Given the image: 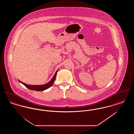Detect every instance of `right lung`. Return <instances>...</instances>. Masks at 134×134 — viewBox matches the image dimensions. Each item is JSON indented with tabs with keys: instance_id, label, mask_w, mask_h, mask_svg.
<instances>
[{
	"instance_id": "obj_1",
	"label": "right lung",
	"mask_w": 134,
	"mask_h": 134,
	"mask_svg": "<svg viewBox=\"0 0 134 134\" xmlns=\"http://www.w3.org/2000/svg\"><path fill=\"white\" fill-rule=\"evenodd\" d=\"M58 70H57V71L56 72L55 75H54V76L53 77V78H52L51 80L48 82V83H46L45 84L43 85H29V84H26V83H23V82L19 81L20 83H22L23 85H24L26 87H27L28 89H30V90H35V91H43L45 90L46 89L49 88V87H50L51 86L53 85V83L54 82V81L55 80L56 76V74L57 73Z\"/></svg>"
}]
</instances>
